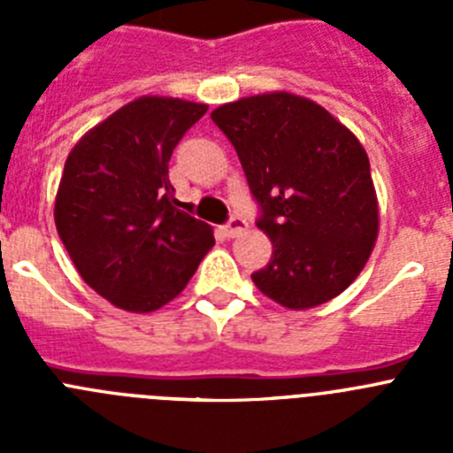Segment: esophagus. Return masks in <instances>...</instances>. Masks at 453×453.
<instances>
[{
	"label": "esophagus",
	"instance_id": "34e87169",
	"mask_svg": "<svg viewBox=\"0 0 453 453\" xmlns=\"http://www.w3.org/2000/svg\"><path fill=\"white\" fill-rule=\"evenodd\" d=\"M245 231H247V222L242 218H238V215H234L229 222L224 224V234L229 235V238H235V235L245 234Z\"/></svg>",
	"mask_w": 453,
	"mask_h": 453
}]
</instances>
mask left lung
I'll use <instances>...</instances> for the list:
<instances>
[{
  "label": "left lung",
  "mask_w": 453,
  "mask_h": 453,
  "mask_svg": "<svg viewBox=\"0 0 453 453\" xmlns=\"http://www.w3.org/2000/svg\"><path fill=\"white\" fill-rule=\"evenodd\" d=\"M231 140L258 203L272 258L256 288L303 311L338 297L361 274L379 234L370 161L329 111L290 92L224 104L211 113Z\"/></svg>",
  "instance_id": "8db88e82"
}]
</instances>
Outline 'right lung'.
I'll return each mask as SVG.
<instances>
[{
  "label": "right lung",
  "mask_w": 453,
  "mask_h": 453,
  "mask_svg": "<svg viewBox=\"0 0 453 453\" xmlns=\"http://www.w3.org/2000/svg\"><path fill=\"white\" fill-rule=\"evenodd\" d=\"M206 104L140 97L70 151L54 219L83 281L124 311L150 313L188 286L213 229L181 211L167 163Z\"/></svg>",
  "instance_id": "obj_1"
}]
</instances>
